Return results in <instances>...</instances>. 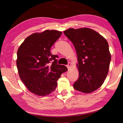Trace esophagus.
Wrapping results in <instances>:
<instances>
[{
	"label": "esophagus",
	"mask_w": 123,
	"mask_h": 123,
	"mask_svg": "<svg viewBox=\"0 0 123 123\" xmlns=\"http://www.w3.org/2000/svg\"><path fill=\"white\" fill-rule=\"evenodd\" d=\"M67 67L68 69H69L70 68V67H71V64H70V63H68V65H67Z\"/></svg>",
	"instance_id": "esophagus-1"
}]
</instances>
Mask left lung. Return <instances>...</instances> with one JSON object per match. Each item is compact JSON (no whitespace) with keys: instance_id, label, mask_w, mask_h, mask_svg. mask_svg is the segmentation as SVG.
Listing matches in <instances>:
<instances>
[{"instance_id":"left-lung-1","label":"left lung","mask_w":123,"mask_h":123,"mask_svg":"<svg viewBox=\"0 0 123 123\" xmlns=\"http://www.w3.org/2000/svg\"><path fill=\"white\" fill-rule=\"evenodd\" d=\"M64 33L76 50L79 77L74 88L88 93L101 86L108 74L111 54L106 40L88 28H69Z\"/></svg>"}]
</instances>
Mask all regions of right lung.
<instances>
[{
  "mask_svg": "<svg viewBox=\"0 0 123 123\" xmlns=\"http://www.w3.org/2000/svg\"><path fill=\"white\" fill-rule=\"evenodd\" d=\"M62 32L46 30L28 36L18 48L17 67L22 81L30 92L43 96L55 90L57 80L67 70L57 64L58 56L50 53V49Z\"/></svg>",
  "mask_w": 123,
  "mask_h": 123,
  "instance_id": "1",
  "label": "right lung"
}]
</instances>
